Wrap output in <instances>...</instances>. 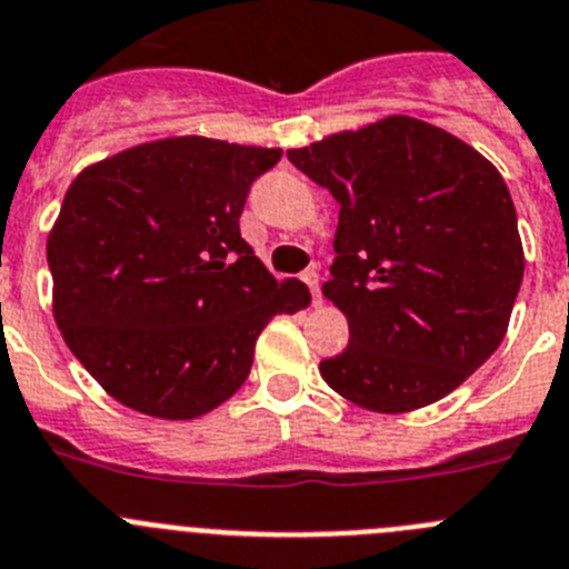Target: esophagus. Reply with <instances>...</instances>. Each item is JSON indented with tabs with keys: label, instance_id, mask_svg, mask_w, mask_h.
<instances>
[{
	"label": "esophagus",
	"instance_id": "34e87169",
	"mask_svg": "<svg viewBox=\"0 0 569 569\" xmlns=\"http://www.w3.org/2000/svg\"><path fill=\"white\" fill-rule=\"evenodd\" d=\"M303 283L311 289V306H322V295H320V280H317V272H306Z\"/></svg>",
	"mask_w": 569,
	"mask_h": 569
}]
</instances>
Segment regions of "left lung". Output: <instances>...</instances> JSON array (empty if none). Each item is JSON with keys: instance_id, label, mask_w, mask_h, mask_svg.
<instances>
[{"instance_id": "8db88e82", "label": "left lung", "mask_w": 569, "mask_h": 569, "mask_svg": "<svg viewBox=\"0 0 569 569\" xmlns=\"http://www.w3.org/2000/svg\"><path fill=\"white\" fill-rule=\"evenodd\" d=\"M340 203L331 280L348 346L320 362L348 402L408 413L462 386L508 335L525 278L513 198L493 163L413 116L286 152Z\"/></svg>"}]
</instances>
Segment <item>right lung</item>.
<instances>
[{"label":"right lung","instance_id":"right-lung-1","mask_svg":"<svg viewBox=\"0 0 569 569\" xmlns=\"http://www.w3.org/2000/svg\"><path fill=\"white\" fill-rule=\"evenodd\" d=\"M280 156L172 136L70 183L48 234L53 317L116 402L156 419L214 411L247 382L266 322L311 303L240 238L249 187Z\"/></svg>","mask_w":569,"mask_h":569}]
</instances>
